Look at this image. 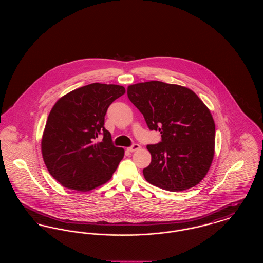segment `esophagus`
Listing matches in <instances>:
<instances>
[{"mask_svg": "<svg viewBox=\"0 0 263 263\" xmlns=\"http://www.w3.org/2000/svg\"><path fill=\"white\" fill-rule=\"evenodd\" d=\"M141 149V147H140V145H138V144H133L131 147H129V148H127V150L129 151V152H135V151L140 150Z\"/></svg>", "mask_w": 263, "mask_h": 263, "instance_id": "1", "label": "esophagus"}]
</instances>
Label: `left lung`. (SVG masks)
Listing matches in <instances>:
<instances>
[{
    "label": "left lung",
    "instance_id": "obj_1",
    "mask_svg": "<svg viewBox=\"0 0 263 263\" xmlns=\"http://www.w3.org/2000/svg\"><path fill=\"white\" fill-rule=\"evenodd\" d=\"M127 95L149 129L162 134L160 143L147 146L152 162L143 170L146 180L168 191L198 184L215 152V123L208 107L191 89L159 81L131 85Z\"/></svg>",
    "mask_w": 263,
    "mask_h": 263
}]
</instances>
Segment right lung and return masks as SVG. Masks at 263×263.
Listing matches in <instances>:
<instances>
[{
  "label": "right lung",
  "mask_w": 263,
  "mask_h": 263,
  "mask_svg": "<svg viewBox=\"0 0 263 263\" xmlns=\"http://www.w3.org/2000/svg\"><path fill=\"white\" fill-rule=\"evenodd\" d=\"M124 93L122 86L93 83L65 95L52 107L41 151L49 174L64 187L89 191L111 178L124 150L113 145L104 116ZM100 135L103 141L97 142Z\"/></svg>",
  "instance_id": "right-lung-1"
}]
</instances>
